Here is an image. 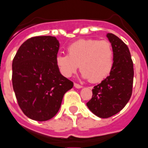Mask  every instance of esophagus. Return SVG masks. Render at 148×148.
Returning <instances> with one entry per match:
<instances>
[{"label": "esophagus", "mask_w": 148, "mask_h": 148, "mask_svg": "<svg viewBox=\"0 0 148 148\" xmlns=\"http://www.w3.org/2000/svg\"><path fill=\"white\" fill-rule=\"evenodd\" d=\"M74 86H75V88H76V89H81L82 87L81 85L77 84V83H74Z\"/></svg>", "instance_id": "34e87169"}]
</instances>
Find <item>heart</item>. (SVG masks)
<instances>
[{
    "label": "heart",
    "mask_w": 148,
    "mask_h": 148,
    "mask_svg": "<svg viewBox=\"0 0 148 148\" xmlns=\"http://www.w3.org/2000/svg\"><path fill=\"white\" fill-rule=\"evenodd\" d=\"M67 55L56 56L57 68L64 77L69 78L79 68L83 79L99 82L110 73L113 66V51L107 41L81 39L67 47Z\"/></svg>",
    "instance_id": "b5f03b06"
}]
</instances>
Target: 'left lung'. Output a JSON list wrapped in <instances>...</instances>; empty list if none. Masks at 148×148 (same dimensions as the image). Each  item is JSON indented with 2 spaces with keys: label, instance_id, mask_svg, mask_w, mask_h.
Instances as JSON below:
<instances>
[{
  "label": "left lung",
  "instance_id": "1",
  "mask_svg": "<svg viewBox=\"0 0 148 148\" xmlns=\"http://www.w3.org/2000/svg\"><path fill=\"white\" fill-rule=\"evenodd\" d=\"M113 51V66L110 75L92 89L86 103L92 113L108 118L119 113L132 94L134 65L127 45L112 33L106 35Z\"/></svg>",
  "mask_w": 148,
  "mask_h": 148
}]
</instances>
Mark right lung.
<instances>
[{
    "label": "right lung",
    "instance_id": "right-lung-1",
    "mask_svg": "<svg viewBox=\"0 0 148 148\" xmlns=\"http://www.w3.org/2000/svg\"><path fill=\"white\" fill-rule=\"evenodd\" d=\"M58 49L56 37H33L21 45L13 59L16 99L23 113L34 121H46L56 116L64 94L73 86L56 66Z\"/></svg>",
    "mask_w": 148,
    "mask_h": 148
}]
</instances>
